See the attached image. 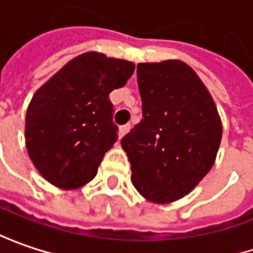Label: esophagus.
<instances>
[{
  "mask_svg": "<svg viewBox=\"0 0 253 253\" xmlns=\"http://www.w3.org/2000/svg\"><path fill=\"white\" fill-rule=\"evenodd\" d=\"M130 130V126L128 125H126V126H122L120 128H119V138H122L123 136H126L127 131Z\"/></svg>",
  "mask_w": 253,
  "mask_h": 253,
  "instance_id": "1",
  "label": "esophagus"
}]
</instances>
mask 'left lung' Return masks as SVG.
I'll return each instance as SVG.
<instances>
[{"instance_id": "8db88e82", "label": "left lung", "mask_w": 253, "mask_h": 253, "mask_svg": "<svg viewBox=\"0 0 253 253\" xmlns=\"http://www.w3.org/2000/svg\"><path fill=\"white\" fill-rule=\"evenodd\" d=\"M143 119L122 138L131 182L146 200L177 201L214 166L222 137L216 106L182 61L138 63Z\"/></svg>"}]
</instances>
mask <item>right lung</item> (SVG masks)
I'll use <instances>...</instances> for the list:
<instances>
[{
	"mask_svg": "<svg viewBox=\"0 0 253 253\" xmlns=\"http://www.w3.org/2000/svg\"><path fill=\"white\" fill-rule=\"evenodd\" d=\"M134 63L86 52L35 92L25 117V144L39 174L62 190L93 180L117 140L109 94L123 87Z\"/></svg>",
	"mask_w": 253,
	"mask_h": 253,
	"instance_id": "right-lung-1",
	"label": "right lung"
}]
</instances>
